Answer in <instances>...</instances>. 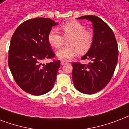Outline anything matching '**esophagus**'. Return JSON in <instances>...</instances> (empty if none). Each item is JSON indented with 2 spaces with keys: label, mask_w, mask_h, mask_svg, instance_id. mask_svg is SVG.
<instances>
[{
  "label": "esophagus",
  "mask_w": 129,
  "mask_h": 129,
  "mask_svg": "<svg viewBox=\"0 0 129 129\" xmlns=\"http://www.w3.org/2000/svg\"><path fill=\"white\" fill-rule=\"evenodd\" d=\"M67 62L66 61V60H61V62H60V64L62 66V65H64V64H65Z\"/></svg>",
  "instance_id": "esophagus-1"
}]
</instances>
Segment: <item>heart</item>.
Masks as SVG:
<instances>
[{"label":"heart","instance_id":"obj_1","mask_svg":"<svg viewBox=\"0 0 129 129\" xmlns=\"http://www.w3.org/2000/svg\"><path fill=\"white\" fill-rule=\"evenodd\" d=\"M64 38H69L68 46L56 52L60 59L69 60L79 54H84L90 49L93 42L92 34L85 30L83 25L77 21H70L60 27ZM49 44L55 49L61 48L64 38L56 29H52L48 34Z\"/></svg>","mask_w":129,"mask_h":129}]
</instances>
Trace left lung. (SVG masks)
<instances>
[{
  "mask_svg": "<svg viewBox=\"0 0 129 129\" xmlns=\"http://www.w3.org/2000/svg\"><path fill=\"white\" fill-rule=\"evenodd\" d=\"M77 19L92 22L93 37L90 49L81 58L91 62L87 65L72 64V78L79 91L93 94L105 87L112 79L118 61L117 42L111 28L98 17L87 15Z\"/></svg>",
  "mask_w": 129,
  "mask_h": 129,
  "instance_id": "8db88e82",
  "label": "left lung"
}]
</instances>
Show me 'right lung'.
<instances>
[{
    "label": "right lung",
    "instance_id": "right-lung-1",
    "mask_svg": "<svg viewBox=\"0 0 129 129\" xmlns=\"http://www.w3.org/2000/svg\"><path fill=\"white\" fill-rule=\"evenodd\" d=\"M58 23L48 18H34L18 27L11 40L8 64L17 84L34 95L52 89L60 67L59 60L42 63L55 54L48 41V34Z\"/></svg>",
    "mask_w": 129,
    "mask_h": 129
}]
</instances>
